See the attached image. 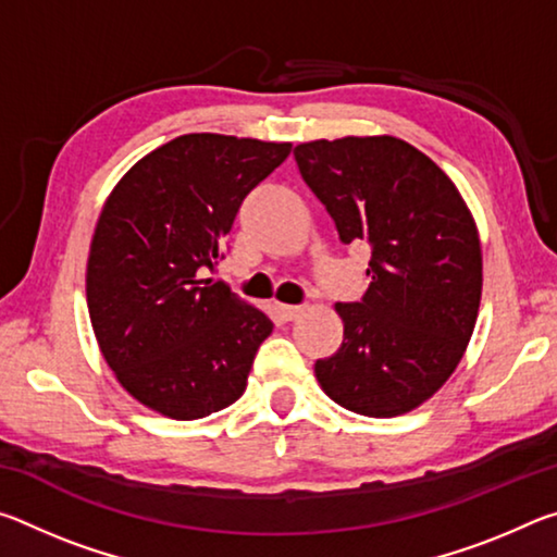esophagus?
<instances>
[{
	"mask_svg": "<svg viewBox=\"0 0 557 557\" xmlns=\"http://www.w3.org/2000/svg\"><path fill=\"white\" fill-rule=\"evenodd\" d=\"M305 312V307H297V305H277V314L280 319H285V322H295V319Z\"/></svg>",
	"mask_w": 557,
	"mask_h": 557,
	"instance_id": "34e87169",
	"label": "esophagus"
}]
</instances>
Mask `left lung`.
Returning a JSON list of instances; mask_svg holds the SVG:
<instances>
[{
    "instance_id": "1",
    "label": "left lung",
    "mask_w": 557,
    "mask_h": 557,
    "mask_svg": "<svg viewBox=\"0 0 557 557\" xmlns=\"http://www.w3.org/2000/svg\"><path fill=\"white\" fill-rule=\"evenodd\" d=\"M295 159L342 243L371 248L369 289L336 301L344 342L314 363L317 381L358 414L410 412L442 388L474 332V219L451 178L398 137L317 139L295 147Z\"/></svg>"
}]
</instances>
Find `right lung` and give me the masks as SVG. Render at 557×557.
<instances>
[{"label": "right lung", "mask_w": 557, "mask_h": 557, "mask_svg": "<svg viewBox=\"0 0 557 557\" xmlns=\"http://www.w3.org/2000/svg\"><path fill=\"white\" fill-rule=\"evenodd\" d=\"M287 143L184 135L129 169L102 206L88 258V312L129 395L196 420L243 395L272 322L223 280L240 203L289 157Z\"/></svg>", "instance_id": "right-lung-1"}]
</instances>
